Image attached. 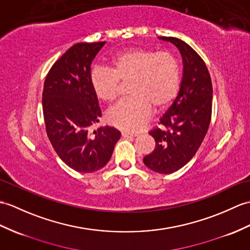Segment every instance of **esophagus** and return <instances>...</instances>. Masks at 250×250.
<instances>
[{"mask_svg":"<svg viewBox=\"0 0 250 250\" xmlns=\"http://www.w3.org/2000/svg\"><path fill=\"white\" fill-rule=\"evenodd\" d=\"M121 135L124 137H131V136H137L136 133H133V132H127V131H123L121 132Z\"/></svg>","mask_w":250,"mask_h":250,"instance_id":"1","label":"esophagus"}]
</instances>
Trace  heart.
I'll use <instances>...</instances> for the list:
<instances>
[{"label": "heart", "mask_w": 250, "mask_h": 250, "mask_svg": "<svg viewBox=\"0 0 250 250\" xmlns=\"http://www.w3.org/2000/svg\"><path fill=\"white\" fill-rule=\"evenodd\" d=\"M129 84L131 98L119 102L107 114L112 125L134 131L150 118L153 107L161 111L175 100L181 84V69L177 56L168 51L130 49L114 56L111 68H95L90 84L95 95L104 102H113L121 85Z\"/></svg>", "instance_id": "heart-1"}]
</instances>
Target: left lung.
I'll return each mask as SVG.
<instances>
[{"label": "left lung", "instance_id": "left-lung-1", "mask_svg": "<svg viewBox=\"0 0 250 250\" xmlns=\"http://www.w3.org/2000/svg\"><path fill=\"white\" fill-rule=\"evenodd\" d=\"M179 49L183 59V78L179 95L149 132L155 141L144 163L159 173L179 170L193 159L207 134L212 116L213 87L206 62L183 40L160 37Z\"/></svg>", "mask_w": 250, "mask_h": 250}]
</instances>
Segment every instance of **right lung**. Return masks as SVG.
<instances>
[{
	"label": "right lung",
	"mask_w": 250,
	"mask_h": 250,
	"mask_svg": "<svg viewBox=\"0 0 250 250\" xmlns=\"http://www.w3.org/2000/svg\"><path fill=\"white\" fill-rule=\"evenodd\" d=\"M104 44L72 45L53 63L43 84L46 134L63 163L84 173L105 166L120 138V132L107 125L89 131L101 117L90 84V65Z\"/></svg>",
	"instance_id": "obj_1"
}]
</instances>
